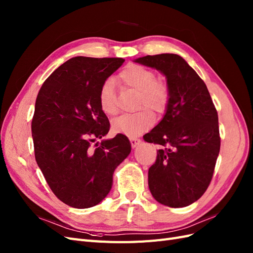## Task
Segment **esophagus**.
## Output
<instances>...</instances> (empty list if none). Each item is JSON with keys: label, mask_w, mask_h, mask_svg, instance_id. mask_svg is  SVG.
Segmentation results:
<instances>
[{"label": "esophagus", "mask_w": 253, "mask_h": 253, "mask_svg": "<svg viewBox=\"0 0 253 253\" xmlns=\"http://www.w3.org/2000/svg\"><path fill=\"white\" fill-rule=\"evenodd\" d=\"M129 141H131V144L133 148H135L137 144L140 143V139L137 138V137H131V138H129Z\"/></svg>", "instance_id": "esophagus-1"}]
</instances>
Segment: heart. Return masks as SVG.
Listing matches in <instances>:
<instances>
[{"instance_id": "b5f03b06", "label": "heart", "mask_w": 253, "mask_h": 253, "mask_svg": "<svg viewBox=\"0 0 253 253\" xmlns=\"http://www.w3.org/2000/svg\"><path fill=\"white\" fill-rule=\"evenodd\" d=\"M120 81L138 93L136 109H142L132 114H124L115 118L112 127L115 133L134 136L154 125L155 114H162L167 110L170 101V87L168 84L156 79V74L151 68L140 64L131 63L126 65L119 74ZM99 105L106 115H114L118 111L116 96H115L113 79H106L99 89Z\"/></svg>"}]
</instances>
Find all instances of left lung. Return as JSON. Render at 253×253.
Here are the masks:
<instances>
[{
	"mask_svg": "<svg viewBox=\"0 0 253 253\" xmlns=\"http://www.w3.org/2000/svg\"><path fill=\"white\" fill-rule=\"evenodd\" d=\"M136 62L162 72L171 94L163 120L143 136L162 145L149 169L150 191L160 204L187 207L212 179L220 148L217 111L203 79L180 56L160 53Z\"/></svg>",
	"mask_w": 253,
	"mask_h": 253,
	"instance_id": "left-lung-1",
	"label": "left lung"
}]
</instances>
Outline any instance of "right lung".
I'll return each mask as SVG.
<instances>
[{
    "label": "right lung",
    "mask_w": 253,
    "mask_h": 253,
    "mask_svg": "<svg viewBox=\"0 0 253 253\" xmlns=\"http://www.w3.org/2000/svg\"><path fill=\"white\" fill-rule=\"evenodd\" d=\"M124 62L72 58L44 81L37 96L32 120L36 162L53 194L73 208L100 203L112 188L115 169L131 152L124 134L96 143L110 131L99 89Z\"/></svg>",
    "instance_id": "1"
}]
</instances>
